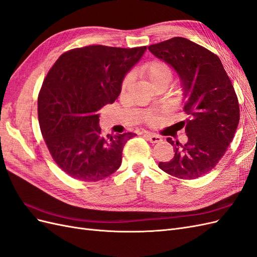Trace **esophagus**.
<instances>
[{"label": "esophagus", "instance_id": "1", "mask_svg": "<svg viewBox=\"0 0 257 257\" xmlns=\"http://www.w3.org/2000/svg\"><path fill=\"white\" fill-rule=\"evenodd\" d=\"M145 137L147 138V141H149L152 144H158V143L162 142V137L161 136L152 134V133H148V132L145 134Z\"/></svg>", "mask_w": 257, "mask_h": 257}]
</instances>
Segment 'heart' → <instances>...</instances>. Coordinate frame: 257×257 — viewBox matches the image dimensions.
I'll return each mask as SVG.
<instances>
[{
	"instance_id": "1",
	"label": "heart",
	"mask_w": 257,
	"mask_h": 257,
	"mask_svg": "<svg viewBox=\"0 0 257 257\" xmlns=\"http://www.w3.org/2000/svg\"><path fill=\"white\" fill-rule=\"evenodd\" d=\"M141 75L149 81L152 85L157 84L161 81H170L173 76L172 67L165 61L155 59L152 61L147 62L141 67V71H139ZM132 82V75L127 74L124 77L122 82H121V91L124 92ZM150 121H154V118H150Z\"/></svg>"
}]
</instances>
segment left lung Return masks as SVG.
Segmentation results:
<instances>
[{
  "mask_svg": "<svg viewBox=\"0 0 257 257\" xmlns=\"http://www.w3.org/2000/svg\"><path fill=\"white\" fill-rule=\"evenodd\" d=\"M155 57L172 65L182 80L184 111L181 121L188 142L175 146V157L160 162L163 172L192 180L212 170L234 139L240 119L238 97L219 57L184 37H173L148 47Z\"/></svg>",
  "mask_w": 257,
  "mask_h": 257,
  "instance_id": "left-lung-1",
  "label": "left lung"
}]
</instances>
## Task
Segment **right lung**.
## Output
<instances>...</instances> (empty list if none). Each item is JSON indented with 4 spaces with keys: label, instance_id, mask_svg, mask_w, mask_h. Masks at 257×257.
I'll list each match as a JSON object with an SVG mask.
<instances>
[{
    "label": "right lung",
    "instance_id": "obj_1",
    "mask_svg": "<svg viewBox=\"0 0 257 257\" xmlns=\"http://www.w3.org/2000/svg\"><path fill=\"white\" fill-rule=\"evenodd\" d=\"M147 47L85 46L64 52L38 94V122L53 161L80 181H98L121 165L124 145L136 134L100 135L98 110L112 104L124 76Z\"/></svg>",
    "mask_w": 257,
    "mask_h": 257
}]
</instances>
